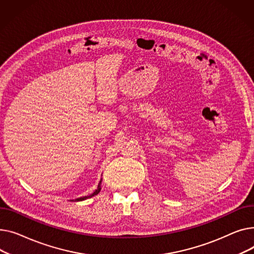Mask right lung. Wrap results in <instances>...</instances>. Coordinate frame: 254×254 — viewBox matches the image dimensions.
Instances as JSON below:
<instances>
[{
  "instance_id": "right-lung-1",
  "label": "right lung",
  "mask_w": 254,
  "mask_h": 254,
  "mask_svg": "<svg viewBox=\"0 0 254 254\" xmlns=\"http://www.w3.org/2000/svg\"><path fill=\"white\" fill-rule=\"evenodd\" d=\"M100 184H101V182L99 183V185H98V189L93 192V193H91V195H89V196H85V197H82V198H78V199H76L74 201H82V200H86L87 198H91V197H93V196H95V195H97V193L100 191Z\"/></svg>"
}]
</instances>
